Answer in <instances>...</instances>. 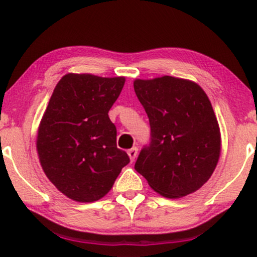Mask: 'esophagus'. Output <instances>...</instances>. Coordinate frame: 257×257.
Listing matches in <instances>:
<instances>
[{
    "mask_svg": "<svg viewBox=\"0 0 257 257\" xmlns=\"http://www.w3.org/2000/svg\"><path fill=\"white\" fill-rule=\"evenodd\" d=\"M128 155H129V157H131V161L132 162L134 161L138 156V147L134 146V147H132L131 150H128Z\"/></svg>",
    "mask_w": 257,
    "mask_h": 257,
    "instance_id": "obj_1",
    "label": "esophagus"
}]
</instances>
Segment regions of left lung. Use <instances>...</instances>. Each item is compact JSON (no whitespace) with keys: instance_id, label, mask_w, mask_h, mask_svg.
I'll return each mask as SVG.
<instances>
[{"instance_id":"left-lung-1","label":"left lung","mask_w":257,"mask_h":257,"mask_svg":"<svg viewBox=\"0 0 257 257\" xmlns=\"http://www.w3.org/2000/svg\"><path fill=\"white\" fill-rule=\"evenodd\" d=\"M134 90L151 128L135 170L168 198L197 191L211 176L221 151L210 100L198 84L172 76L137 79Z\"/></svg>"}]
</instances>
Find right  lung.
Masks as SVG:
<instances>
[{"mask_svg": "<svg viewBox=\"0 0 257 257\" xmlns=\"http://www.w3.org/2000/svg\"><path fill=\"white\" fill-rule=\"evenodd\" d=\"M124 77L67 73L59 81L41 120L37 151L47 178L77 202H95L131 162L117 149L108 117Z\"/></svg>", "mask_w": 257, "mask_h": 257, "instance_id": "add662e5", "label": "right lung"}]
</instances>
